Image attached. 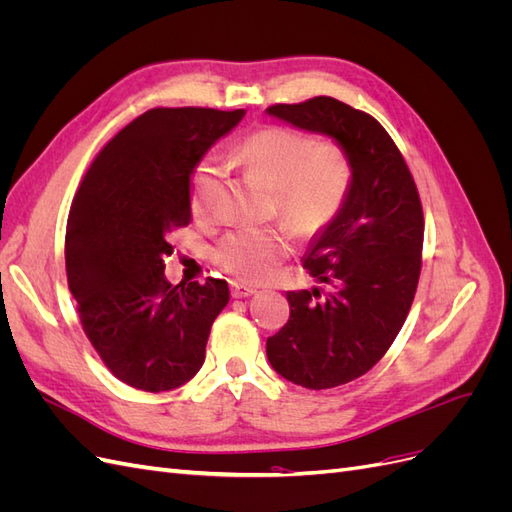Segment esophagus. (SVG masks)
I'll list each match as a JSON object with an SVG mask.
<instances>
[{
  "mask_svg": "<svg viewBox=\"0 0 512 512\" xmlns=\"http://www.w3.org/2000/svg\"><path fill=\"white\" fill-rule=\"evenodd\" d=\"M256 292V288L247 286L243 282H230V294L235 299H245V297H252V294Z\"/></svg>",
  "mask_w": 512,
  "mask_h": 512,
  "instance_id": "1",
  "label": "esophagus"
}]
</instances>
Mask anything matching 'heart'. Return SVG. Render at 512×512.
I'll return each instance as SVG.
<instances>
[{"label":"heart","mask_w":512,"mask_h":512,"mask_svg":"<svg viewBox=\"0 0 512 512\" xmlns=\"http://www.w3.org/2000/svg\"><path fill=\"white\" fill-rule=\"evenodd\" d=\"M239 158L275 192V209L299 235H316L342 209L352 181L348 151L331 138L271 126L250 134L237 149ZM224 190V166L205 156L190 177V209L200 222L218 218ZM290 254L282 228H239L215 247L218 267L241 282H262Z\"/></svg>","instance_id":"obj_1"}]
</instances>
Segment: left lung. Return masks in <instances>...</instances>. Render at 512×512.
Listing matches in <instances>:
<instances>
[{
	"instance_id": "1",
	"label": "left lung",
	"mask_w": 512,
	"mask_h": 512,
	"mask_svg": "<svg viewBox=\"0 0 512 512\" xmlns=\"http://www.w3.org/2000/svg\"><path fill=\"white\" fill-rule=\"evenodd\" d=\"M267 113L335 138L352 162L344 205L303 262L327 292H288L290 318L267 339L277 374L312 391L333 389L367 374L404 327L423 262L421 196L371 115L329 96L273 104Z\"/></svg>"
}]
</instances>
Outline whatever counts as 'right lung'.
Listing matches in <instances>:
<instances>
[{
    "label": "right lung",
    "mask_w": 512,
    "mask_h": 512,
    "mask_svg": "<svg viewBox=\"0 0 512 512\" xmlns=\"http://www.w3.org/2000/svg\"><path fill=\"white\" fill-rule=\"evenodd\" d=\"M245 111L151 108L104 145L76 192L66 226V273L87 339L111 374L162 393L196 376L228 284L173 286L170 232L188 226L190 177Z\"/></svg>",
    "instance_id": "right-lung-1"
}]
</instances>
